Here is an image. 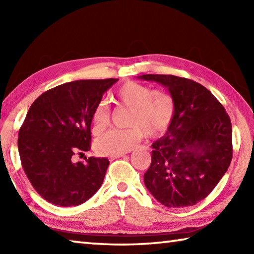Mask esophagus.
<instances>
[{"mask_svg":"<svg viewBox=\"0 0 254 254\" xmlns=\"http://www.w3.org/2000/svg\"><path fill=\"white\" fill-rule=\"evenodd\" d=\"M124 156H126V153L114 154V156H110V157H109V159H110V160L112 161V160H115V159H118V158H121V157H124Z\"/></svg>","mask_w":254,"mask_h":254,"instance_id":"1","label":"esophagus"}]
</instances>
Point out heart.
Segmentation results:
<instances>
[{"label":"heart","mask_w":254,"mask_h":254,"mask_svg":"<svg viewBox=\"0 0 254 254\" xmlns=\"http://www.w3.org/2000/svg\"><path fill=\"white\" fill-rule=\"evenodd\" d=\"M115 104L128 109L127 128H113L98 136L94 149L101 156H114L132 150L144 135L153 137L165 133L175 115V102L168 93L152 91L148 86L127 81L117 89ZM111 112L100 102L92 112L93 132L98 134L109 127Z\"/></svg>","instance_id":"1"}]
</instances>
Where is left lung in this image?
<instances>
[{
	"label": "left lung",
	"mask_w": 254,
	"mask_h": 254,
	"mask_svg": "<svg viewBox=\"0 0 254 254\" xmlns=\"http://www.w3.org/2000/svg\"><path fill=\"white\" fill-rule=\"evenodd\" d=\"M168 89L175 115L166 134L152 143L144 185L167 207H187L206 198L229 169L232 124L207 88L174 75H142Z\"/></svg>",
	"instance_id": "1"
}]
</instances>
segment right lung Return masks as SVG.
Returning <instances> with one entry per match:
<instances>
[{"instance_id": "1", "label": "right lung", "mask_w": 254, "mask_h": 254, "mask_svg": "<svg viewBox=\"0 0 254 254\" xmlns=\"http://www.w3.org/2000/svg\"><path fill=\"white\" fill-rule=\"evenodd\" d=\"M118 79H83L49 89L30 106L19 131L23 170L38 194L64 207L85 203L102 186L110 161L76 152L91 149L92 112Z\"/></svg>"}]
</instances>
